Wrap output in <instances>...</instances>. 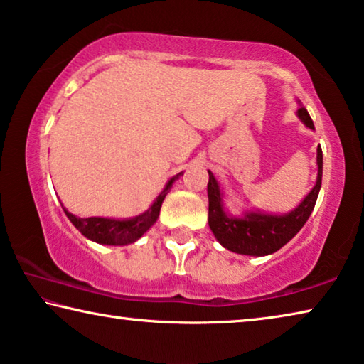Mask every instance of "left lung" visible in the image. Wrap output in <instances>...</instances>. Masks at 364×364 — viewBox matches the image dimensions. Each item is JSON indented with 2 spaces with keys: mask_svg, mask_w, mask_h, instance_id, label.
Masks as SVG:
<instances>
[{
  "mask_svg": "<svg viewBox=\"0 0 364 364\" xmlns=\"http://www.w3.org/2000/svg\"><path fill=\"white\" fill-rule=\"evenodd\" d=\"M300 108L296 109V116L305 124L308 129L314 130V124L309 117L308 111L303 108L299 101ZM318 177L314 187L309 190V193L303 198L299 206L285 214H271L261 211H243L242 216H232L224 208V192L219 187L216 177L211 171L210 182H208V224L213 230L216 240L224 248L238 255L248 256H266L279 248H282L285 243L290 242L300 229L308 221L309 214L313 213V208L316 205L321 181H323V150L318 146Z\"/></svg>",
  "mask_w": 364,
  "mask_h": 364,
  "instance_id": "1",
  "label": "left lung"
}]
</instances>
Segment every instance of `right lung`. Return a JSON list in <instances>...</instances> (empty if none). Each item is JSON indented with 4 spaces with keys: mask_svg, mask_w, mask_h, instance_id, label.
Segmentation results:
<instances>
[{
    "mask_svg": "<svg viewBox=\"0 0 364 364\" xmlns=\"http://www.w3.org/2000/svg\"><path fill=\"white\" fill-rule=\"evenodd\" d=\"M182 176V172H178L177 176L169 178L166 187L163 188L156 200L153 201V205L148 208L145 213L139 214L135 218H126V219H114V218H77L75 214L69 213L63 206L65 216L69 218V221L75 225V229L80 232L83 237H87L88 240L97 242L100 245H129L139 240V238L145 234V232L151 228V225L158 221L161 205L168 195L169 188L172 187L178 177Z\"/></svg>",
    "mask_w": 364,
    "mask_h": 364,
    "instance_id": "right-lung-1",
    "label": "right lung"
}]
</instances>
